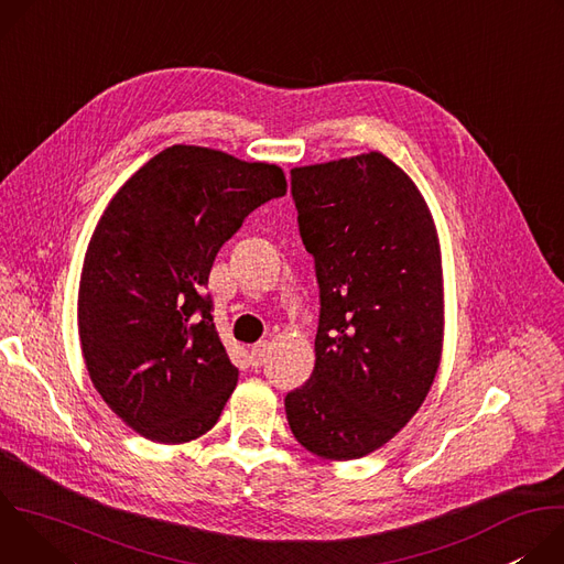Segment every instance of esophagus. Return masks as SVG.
Here are the masks:
<instances>
[{"label": "esophagus", "instance_id": "1", "mask_svg": "<svg viewBox=\"0 0 564 564\" xmlns=\"http://www.w3.org/2000/svg\"><path fill=\"white\" fill-rule=\"evenodd\" d=\"M268 355H270V346H268L265 341L252 346V350H250V364H252V368L263 366L265 359H268Z\"/></svg>", "mask_w": 564, "mask_h": 564}]
</instances>
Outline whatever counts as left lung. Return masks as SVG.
Masks as SVG:
<instances>
[{"label":"left lung","instance_id":"8db88e82","mask_svg":"<svg viewBox=\"0 0 564 564\" xmlns=\"http://www.w3.org/2000/svg\"><path fill=\"white\" fill-rule=\"evenodd\" d=\"M290 174L321 312L314 370L288 392L285 415L310 453L359 459L411 422L437 375V229L417 185L379 151Z\"/></svg>","mask_w":564,"mask_h":564}]
</instances>
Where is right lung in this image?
I'll use <instances>...</instances> for the list:
<instances>
[{"label": "right lung", "mask_w": 564, "mask_h": 564, "mask_svg": "<svg viewBox=\"0 0 564 564\" xmlns=\"http://www.w3.org/2000/svg\"><path fill=\"white\" fill-rule=\"evenodd\" d=\"M276 165L174 144L111 198L85 254L77 333L107 406L160 444L205 435L236 388L205 292L246 216L285 196Z\"/></svg>", "instance_id": "add662e5"}]
</instances>
